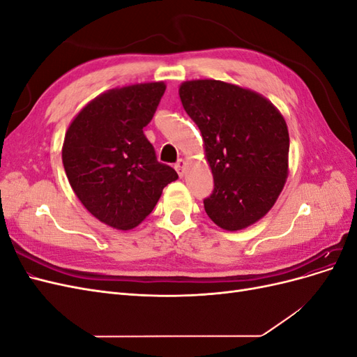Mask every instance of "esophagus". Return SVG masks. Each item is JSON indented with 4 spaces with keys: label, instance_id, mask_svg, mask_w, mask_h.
<instances>
[{
    "label": "esophagus",
    "instance_id": "obj_1",
    "mask_svg": "<svg viewBox=\"0 0 357 357\" xmlns=\"http://www.w3.org/2000/svg\"><path fill=\"white\" fill-rule=\"evenodd\" d=\"M185 168H186V162L183 159H178L177 164H176V169H177L180 177H183V174H185Z\"/></svg>",
    "mask_w": 357,
    "mask_h": 357
}]
</instances>
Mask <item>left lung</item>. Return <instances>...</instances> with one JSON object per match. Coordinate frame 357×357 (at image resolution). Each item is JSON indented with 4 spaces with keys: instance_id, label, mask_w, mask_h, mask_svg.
<instances>
[{
    "instance_id": "1",
    "label": "left lung",
    "mask_w": 357,
    "mask_h": 357,
    "mask_svg": "<svg viewBox=\"0 0 357 357\" xmlns=\"http://www.w3.org/2000/svg\"><path fill=\"white\" fill-rule=\"evenodd\" d=\"M178 95L202 134L213 172L205 213L222 229H244L273 208L286 183L284 117L262 95L220 80L185 82Z\"/></svg>"
}]
</instances>
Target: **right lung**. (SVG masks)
I'll return each mask as SVG.
<instances>
[{"label":"right lung","instance_id":"right-lung-1","mask_svg":"<svg viewBox=\"0 0 357 357\" xmlns=\"http://www.w3.org/2000/svg\"><path fill=\"white\" fill-rule=\"evenodd\" d=\"M164 92V82L112 89L86 105L66 134L62 162L70 185L86 210L112 228H135L178 178L158 162L143 132Z\"/></svg>","mask_w":357,"mask_h":357}]
</instances>
